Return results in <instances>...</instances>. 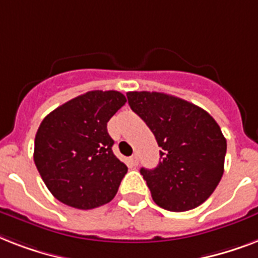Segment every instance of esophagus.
Listing matches in <instances>:
<instances>
[{
  "mask_svg": "<svg viewBox=\"0 0 258 258\" xmlns=\"http://www.w3.org/2000/svg\"><path fill=\"white\" fill-rule=\"evenodd\" d=\"M130 163H131V166H137L138 165V162H139V159H138V155L135 154V155H133V157L130 158L128 159Z\"/></svg>",
  "mask_w": 258,
  "mask_h": 258,
  "instance_id": "34e87169",
  "label": "esophagus"
}]
</instances>
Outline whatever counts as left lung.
Listing matches in <instances>:
<instances>
[{
  "label": "left lung",
  "mask_w": 258,
  "mask_h": 258,
  "mask_svg": "<svg viewBox=\"0 0 258 258\" xmlns=\"http://www.w3.org/2000/svg\"><path fill=\"white\" fill-rule=\"evenodd\" d=\"M128 104L161 147L159 165L141 169L154 202L187 212L212 196L224 174L226 139L205 109L162 92H128Z\"/></svg>",
  "instance_id": "obj_1"
}]
</instances>
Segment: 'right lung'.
<instances>
[{
  "mask_svg": "<svg viewBox=\"0 0 258 258\" xmlns=\"http://www.w3.org/2000/svg\"><path fill=\"white\" fill-rule=\"evenodd\" d=\"M125 101L117 91H89L44 117L33 158L56 200L89 210L116 196L127 166L113 155L107 123Z\"/></svg>",
  "mask_w": 258,
  "mask_h": 258,
  "instance_id": "1",
  "label": "right lung"
}]
</instances>
